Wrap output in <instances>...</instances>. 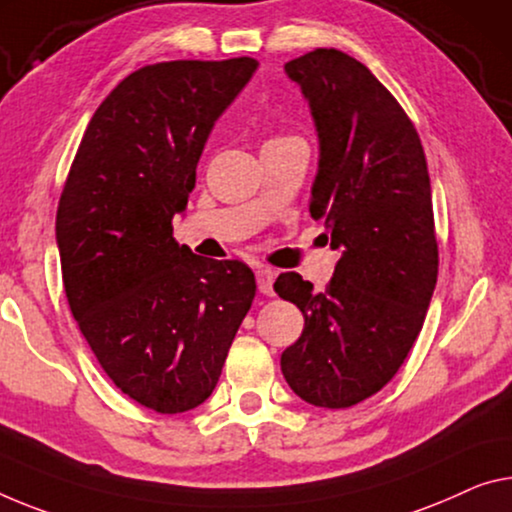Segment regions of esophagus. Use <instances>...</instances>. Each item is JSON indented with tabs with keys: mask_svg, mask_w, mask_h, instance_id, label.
I'll return each instance as SVG.
<instances>
[{
	"mask_svg": "<svg viewBox=\"0 0 512 512\" xmlns=\"http://www.w3.org/2000/svg\"><path fill=\"white\" fill-rule=\"evenodd\" d=\"M256 281H258V290H261L263 295H274V272L270 267H258L256 270Z\"/></svg>",
	"mask_w": 512,
	"mask_h": 512,
	"instance_id": "1",
	"label": "esophagus"
}]
</instances>
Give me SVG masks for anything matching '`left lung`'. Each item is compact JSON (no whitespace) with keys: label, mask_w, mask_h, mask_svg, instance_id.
Listing matches in <instances>:
<instances>
[{"label":"left lung","mask_w":512,"mask_h":512,"mask_svg":"<svg viewBox=\"0 0 512 512\" xmlns=\"http://www.w3.org/2000/svg\"><path fill=\"white\" fill-rule=\"evenodd\" d=\"M286 73L320 139L311 217L341 258L322 293L297 272L274 281L304 316L281 373L306 403L343 410L391 382L426 320L439 270L428 164L410 116L361 61L318 47Z\"/></svg>","instance_id":"obj_1"}]
</instances>
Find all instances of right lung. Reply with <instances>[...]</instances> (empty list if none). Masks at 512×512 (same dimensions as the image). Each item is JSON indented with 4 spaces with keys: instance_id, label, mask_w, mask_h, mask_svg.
<instances>
[{
    "instance_id": "obj_1",
    "label": "right lung",
    "mask_w": 512,
    "mask_h": 512,
    "mask_svg": "<svg viewBox=\"0 0 512 512\" xmlns=\"http://www.w3.org/2000/svg\"><path fill=\"white\" fill-rule=\"evenodd\" d=\"M256 59L162 61L102 100L57 208L61 277L82 336L125 396L160 414L199 407L256 295L240 261L174 238L212 125Z\"/></svg>"
}]
</instances>
